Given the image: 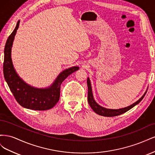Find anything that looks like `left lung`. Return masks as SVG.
Instances as JSON below:
<instances>
[{"label": "left lung", "mask_w": 155, "mask_h": 155, "mask_svg": "<svg viewBox=\"0 0 155 155\" xmlns=\"http://www.w3.org/2000/svg\"><path fill=\"white\" fill-rule=\"evenodd\" d=\"M87 86H88V102L89 105L91 106L92 109L94 111L96 114L103 116H107V117H112V116H118L121 114H124V112L127 111H128L130 109H132V108L134 107L135 105L138 104L142 100L143 97L145 95V94L147 92V91H146L143 94V95L140 97L138 101L134 102V104H131L128 107L121 108V109H107V108H105L97 104L93 96L92 85H91V83L89 78H87Z\"/></svg>", "instance_id": "1"}]
</instances>
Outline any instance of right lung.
Returning a JSON list of instances; mask_svg holds the SVG:
<instances>
[{"instance_id": "obj_1", "label": "right lung", "mask_w": 155, "mask_h": 155, "mask_svg": "<svg viewBox=\"0 0 155 155\" xmlns=\"http://www.w3.org/2000/svg\"><path fill=\"white\" fill-rule=\"evenodd\" d=\"M20 21L8 37L4 48L3 72L13 95L17 101L26 109L45 110L54 107L60 97V87L69 75L79 70V67H72L61 72L51 85L46 88H36L26 83L18 76L13 67L12 59V48Z\"/></svg>"}]
</instances>
